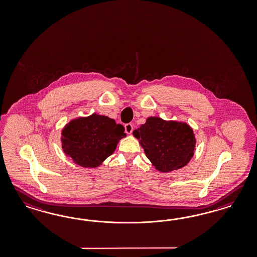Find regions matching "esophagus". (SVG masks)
Here are the masks:
<instances>
[{
    "mask_svg": "<svg viewBox=\"0 0 257 257\" xmlns=\"http://www.w3.org/2000/svg\"><path fill=\"white\" fill-rule=\"evenodd\" d=\"M124 129H125L126 134H128V135H130L132 134V132L134 130V127L132 125L131 123H127L124 125Z\"/></svg>",
    "mask_w": 257,
    "mask_h": 257,
    "instance_id": "obj_1",
    "label": "esophagus"
}]
</instances>
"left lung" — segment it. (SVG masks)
<instances>
[{"mask_svg": "<svg viewBox=\"0 0 257 257\" xmlns=\"http://www.w3.org/2000/svg\"><path fill=\"white\" fill-rule=\"evenodd\" d=\"M133 135L159 172L181 169L194 156L196 138L187 122L149 117Z\"/></svg>", "mask_w": 257, "mask_h": 257, "instance_id": "1", "label": "left lung"}]
</instances>
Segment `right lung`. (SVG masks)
<instances>
[{
    "label": "right lung",
    "mask_w": 257,
    "mask_h": 257,
    "mask_svg": "<svg viewBox=\"0 0 257 257\" xmlns=\"http://www.w3.org/2000/svg\"><path fill=\"white\" fill-rule=\"evenodd\" d=\"M124 127L107 116L93 113L71 119L61 132L62 150L72 162L84 168L98 167L116 150Z\"/></svg>",
    "instance_id": "right-lung-1"
}]
</instances>
